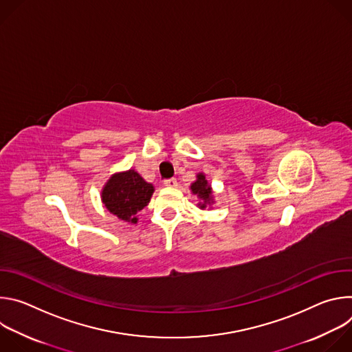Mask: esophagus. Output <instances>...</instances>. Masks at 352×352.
Returning a JSON list of instances; mask_svg holds the SVG:
<instances>
[{
	"instance_id": "esophagus-1",
	"label": "esophagus",
	"mask_w": 352,
	"mask_h": 352,
	"mask_svg": "<svg viewBox=\"0 0 352 352\" xmlns=\"http://www.w3.org/2000/svg\"><path fill=\"white\" fill-rule=\"evenodd\" d=\"M164 185L168 186V188H175V186L178 185V182H177L175 178H170V179H166V181H164Z\"/></svg>"
}]
</instances>
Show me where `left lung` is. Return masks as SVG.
<instances>
[{"mask_svg":"<svg viewBox=\"0 0 352 352\" xmlns=\"http://www.w3.org/2000/svg\"><path fill=\"white\" fill-rule=\"evenodd\" d=\"M189 189L199 199V204H197L199 209L205 210V209L213 206V204H214L213 188L209 184V181L206 179V175L204 173L196 174V179L190 184Z\"/></svg>","mask_w":352,"mask_h":352,"instance_id":"8db88e82","label":"left lung"}]
</instances>
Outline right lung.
Returning <instances> with one entry per match:
<instances>
[{"mask_svg": "<svg viewBox=\"0 0 352 352\" xmlns=\"http://www.w3.org/2000/svg\"><path fill=\"white\" fill-rule=\"evenodd\" d=\"M155 186L146 182L135 170L113 174L102 189L103 208L128 224L138 223V213L152 199Z\"/></svg>", "mask_w": 352, "mask_h": 352, "instance_id": "1", "label": "right lung"}]
</instances>
